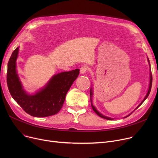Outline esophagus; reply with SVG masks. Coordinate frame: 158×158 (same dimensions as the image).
Listing matches in <instances>:
<instances>
[{"instance_id": "obj_1", "label": "esophagus", "mask_w": 158, "mask_h": 158, "mask_svg": "<svg viewBox=\"0 0 158 158\" xmlns=\"http://www.w3.org/2000/svg\"><path fill=\"white\" fill-rule=\"evenodd\" d=\"M88 71V68L86 66H82L80 69V72L81 73H85L86 72H87Z\"/></svg>"}]
</instances>
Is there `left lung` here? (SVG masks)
Masks as SVG:
<instances>
[{
    "instance_id": "1",
    "label": "left lung",
    "mask_w": 158,
    "mask_h": 158,
    "mask_svg": "<svg viewBox=\"0 0 158 158\" xmlns=\"http://www.w3.org/2000/svg\"><path fill=\"white\" fill-rule=\"evenodd\" d=\"M148 62H149V60H148ZM151 66V65H150ZM152 73H151V79H150V85H149V88H148V92H147V95H146V96H145V97L144 98V99L143 100V101L141 102L139 104V106L136 107V110L138 108V107H139V106H140L141 105H142V104L145 101V99L148 97V96L149 95V94H150V92H151V87H152ZM90 98H92V95H93V92H92V89H90ZM91 102H92V100H91ZM91 105H92V109L94 110V111L95 112V113L97 114V115H98L99 117H101V118H104V119H106V120H112L113 118H109V117H106V116H104V115H102V114H101L100 113H99L96 109H95V107L93 106V104H92V103L91 104ZM132 113H131V114H129L128 116H127V117H129V115H131ZM125 117V118H126Z\"/></svg>"
}]
</instances>
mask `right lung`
Instances as JSON below:
<instances>
[{
  "label": "right lung",
  "mask_w": 158,
  "mask_h": 158,
  "mask_svg": "<svg viewBox=\"0 0 158 158\" xmlns=\"http://www.w3.org/2000/svg\"><path fill=\"white\" fill-rule=\"evenodd\" d=\"M19 47L13 52L7 63V85L10 93L25 112L32 117H46L57 113L61 109L66 95L79 74L76 69L53 76L44 88L34 95H29L22 89L16 70Z\"/></svg>",
  "instance_id": "1"
}]
</instances>
